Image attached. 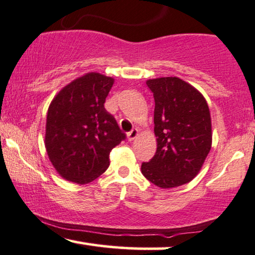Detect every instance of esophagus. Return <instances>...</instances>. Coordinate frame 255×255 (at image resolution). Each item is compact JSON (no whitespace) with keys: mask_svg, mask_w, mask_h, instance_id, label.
<instances>
[{"mask_svg":"<svg viewBox=\"0 0 255 255\" xmlns=\"http://www.w3.org/2000/svg\"><path fill=\"white\" fill-rule=\"evenodd\" d=\"M138 134H139V130H138V128H133V130L130 131V132H128V133L127 134V135H128V141L134 140V139L138 137Z\"/></svg>","mask_w":255,"mask_h":255,"instance_id":"34e87169","label":"esophagus"}]
</instances>
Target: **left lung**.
Wrapping results in <instances>:
<instances>
[{"instance_id": "8db88e82", "label": "left lung", "mask_w": 255, "mask_h": 255, "mask_svg": "<svg viewBox=\"0 0 255 255\" xmlns=\"http://www.w3.org/2000/svg\"><path fill=\"white\" fill-rule=\"evenodd\" d=\"M154 97L156 152L141 173L162 189L189 183L200 173L212 145L211 116L200 90L176 76L149 79Z\"/></svg>"}]
</instances>
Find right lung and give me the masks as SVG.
<instances>
[{
	"label": "right lung",
	"instance_id": "obj_1",
	"mask_svg": "<svg viewBox=\"0 0 255 255\" xmlns=\"http://www.w3.org/2000/svg\"><path fill=\"white\" fill-rule=\"evenodd\" d=\"M115 79L90 72L58 92L47 110L45 148L62 179L86 184L109 167V154L125 134L104 102Z\"/></svg>",
	"mask_w": 255,
	"mask_h": 255
}]
</instances>
